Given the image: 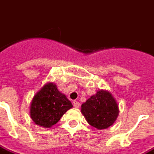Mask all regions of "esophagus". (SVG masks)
Wrapping results in <instances>:
<instances>
[{"label":"esophagus","mask_w":154,"mask_h":154,"mask_svg":"<svg viewBox=\"0 0 154 154\" xmlns=\"http://www.w3.org/2000/svg\"><path fill=\"white\" fill-rule=\"evenodd\" d=\"M73 106H74L76 108H78L80 107V103L79 102H77V100H74L73 101Z\"/></svg>","instance_id":"1"}]
</instances>
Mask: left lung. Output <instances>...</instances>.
Masks as SVG:
<instances>
[{
	"mask_svg": "<svg viewBox=\"0 0 154 154\" xmlns=\"http://www.w3.org/2000/svg\"><path fill=\"white\" fill-rule=\"evenodd\" d=\"M81 113L92 127L107 129L114 124L119 116V106L108 91L100 90L81 105Z\"/></svg>",
	"mask_w": 154,
	"mask_h": 154,
	"instance_id": "left-lung-1",
	"label": "left lung"
}]
</instances>
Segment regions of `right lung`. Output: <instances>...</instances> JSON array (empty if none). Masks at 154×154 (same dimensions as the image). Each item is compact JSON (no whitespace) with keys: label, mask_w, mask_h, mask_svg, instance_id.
I'll return each mask as SVG.
<instances>
[{"label":"right lung","mask_w":154,"mask_h":154,"mask_svg":"<svg viewBox=\"0 0 154 154\" xmlns=\"http://www.w3.org/2000/svg\"><path fill=\"white\" fill-rule=\"evenodd\" d=\"M73 105L57 85L47 83L34 96L30 107V116L36 125L50 128L56 124Z\"/></svg>","instance_id":"obj_1"}]
</instances>
